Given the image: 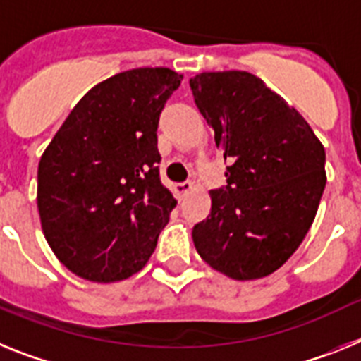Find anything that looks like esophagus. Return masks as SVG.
Listing matches in <instances>:
<instances>
[{
  "label": "esophagus",
  "instance_id": "1",
  "mask_svg": "<svg viewBox=\"0 0 361 361\" xmlns=\"http://www.w3.org/2000/svg\"><path fill=\"white\" fill-rule=\"evenodd\" d=\"M194 183L192 181H181V183H176L174 190H176L178 196H185V194H189L192 190Z\"/></svg>",
  "mask_w": 361,
  "mask_h": 361
}]
</instances>
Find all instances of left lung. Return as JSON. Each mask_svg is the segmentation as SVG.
I'll return each mask as SVG.
<instances>
[{
	"label": "left lung",
	"mask_w": 361,
	"mask_h": 361,
	"mask_svg": "<svg viewBox=\"0 0 361 361\" xmlns=\"http://www.w3.org/2000/svg\"><path fill=\"white\" fill-rule=\"evenodd\" d=\"M194 103L228 161L194 247L233 280L272 274L309 233L325 189V149L302 114L245 71L190 78Z\"/></svg>",
	"instance_id": "obj_1"
}]
</instances>
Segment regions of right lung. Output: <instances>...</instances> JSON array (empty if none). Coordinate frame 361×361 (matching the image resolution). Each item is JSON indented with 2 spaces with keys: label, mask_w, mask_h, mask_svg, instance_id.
<instances>
[{
  "label": "right lung",
  "mask_w": 361,
  "mask_h": 361,
  "mask_svg": "<svg viewBox=\"0 0 361 361\" xmlns=\"http://www.w3.org/2000/svg\"><path fill=\"white\" fill-rule=\"evenodd\" d=\"M183 76L133 68L90 89L37 167V211L68 271L111 283L142 271L176 207L159 180L158 121Z\"/></svg>",
  "instance_id": "1"
}]
</instances>
